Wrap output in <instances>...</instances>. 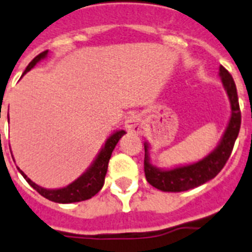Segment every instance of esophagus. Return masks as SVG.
<instances>
[{
    "instance_id": "esophagus-1",
    "label": "esophagus",
    "mask_w": 252,
    "mask_h": 252,
    "mask_svg": "<svg viewBox=\"0 0 252 252\" xmlns=\"http://www.w3.org/2000/svg\"><path fill=\"white\" fill-rule=\"evenodd\" d=\"M126 128L129 132L138 133L142 128V120L139 119L138 115H130L126 122Z\"/></svg>"
}]
</instances>
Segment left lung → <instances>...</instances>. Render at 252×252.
Masks as SVG:
<instances>
[{"instance_id":"8db88e82","label":"left lung","mask_w":252,"mask_h":252,"mask_svg":"<svg viewBox=\"0 0 252 252\" xmlns=\"http://www.w3.org/2000/svg\"><path fill=\"white\" fill-rule=\"evenodd\" d=\"M220 76L228 94L231 101L232 115L229 119L222 141L211 155L205 158L192 165L184 166V167L161 171L150 163L148 159V146L146 144V155H144V175L148 183L156 189L162 191H185L192 188H196L207 181L216 178L220 171L224 167L226 162L231 156L236 138H237L240 126H241V110L238 104L237 90H236L235 81L231 73L223 65L220 67Z\"/></svg>"}]
</instances>
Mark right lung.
I'll return each mask as SVG.
<instances>
[{
  "label": "right lung",
  "instance_id": "1",
  "mask_svg": "<svg viewBox=\"0 0 252 252\" xmlns=\"http://www.w3.org/2000/svg\"><path fill=\"white\" fill-rule=\"evenodd\" d=\"M47 53L48 50H45V52H41L40 54H38V56L35 57L34 60L29 63V65L26 67L24 73L30 71L41 58H44V57L47 56ZM124 133H126L124 130H119V132L114 133L110 138L106 141L104 148H102L101 152L99 153V156L95 159L94 165L91 166L81 178H78L74 183H72L68 187L63 188V189L48 190L44 189V188H40L39 185L32 183L21 170H19V171L21 172L24 179L30 184V187L34 188L40 195L49 199L52 202L76 203L82 202V200H87V199L93 198L94 195H96V194L101 190V188L104 187L105 175H106V171H108L109 159H110L114 148H115L117 143L119 142V139L122 138V135H124Z\"/></svg>",
  "mask_w": 252,
  "mask_h": 252
}]
</instances>
